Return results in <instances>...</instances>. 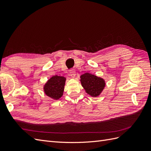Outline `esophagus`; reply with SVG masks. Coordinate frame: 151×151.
I'll return each mask as SVG.
<instances>
[{"label": "esophagus", "mask_w": 151, "mask_h": 151, "mask_svg": "<svg viewBox=\"0 0 151 151\" xmlns=\"http://www.w3.org/2000/svg\"><path fill=\"white\" fill-rule=\"evenodd\" d=\"M69 74H70V76L74 78V77H75L76 76V71L74 69H71L69 71Z\"/></svg>", "instance_id": "34e87169"}]
</instances>
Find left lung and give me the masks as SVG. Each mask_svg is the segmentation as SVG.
<instances>
[{
  "instance_id": "1",
  "label": "left lung",
  "mask_w": 151,
  "mask_h": 151,
  "mask_svg": "<svg viewBox=\"0 0 151 151\" xmlns=\"http://www.w3.org/2000/svg\"><path fill=\"white\" fill-rule=\"evenodd\" d=\"M81 82L86 92L93 97H97L104 89V81L94 75L86 73L81 76Z\"/></svg>"
}]
</instances>
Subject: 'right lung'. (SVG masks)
<instances>
[{
	"instance_id": "add662e5",
	"label": "right lung",
	"mask_w": 151,
	"mask_h": 151,
	"mask_svg": "<svg viewBox=\"0 0 151 151\" xmlns=\"http://www.w3.org/2000/svg\"><path fill=\"white\" fill-rule=\"evenodd\" d=\"M65 83L64 77L53 76L44 86L45 93L53 99H58L63 95Z\"/></svg>"
}]
</instances>
